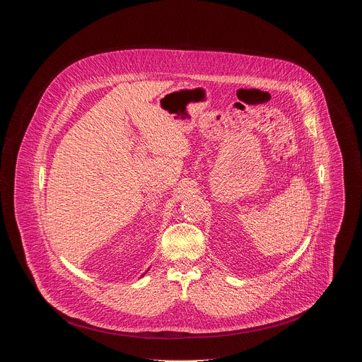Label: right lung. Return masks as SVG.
Returning <instances> with one entry per match:
<instances>
[{"mask_svg":"<svg viewBox=\"0 0 362 362\" xmlns=\"http://www.w3.org/2000/svg\"><path fill=\"white\" fill-rule=\"evenodd\" d=\"M143 275H144V274H143Z\"/></svg>","mask_w":362,"mask_h":362,"instance_id":"right-lung-1","label":"right lung"}]
</instances>
